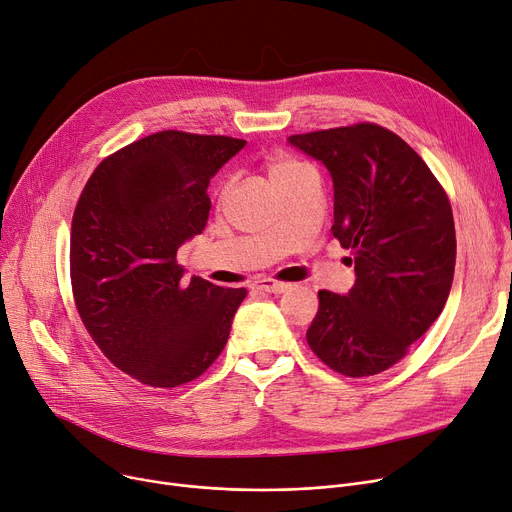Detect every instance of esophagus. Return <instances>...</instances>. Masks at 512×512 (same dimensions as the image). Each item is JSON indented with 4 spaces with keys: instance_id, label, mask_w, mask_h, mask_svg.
Returning a JSON list of instances; mask_svg holds the SVG:
<instances>
[{
    "instance_id": "obj_1",
    "label": "esophagus",
    "mask_w": 512,
    "mask_h": 512,
    "mask_svg": "<svg viewBox=\"0 0 512 512\" xmlns=\"http://www.w3.org/2000/svg\"><path fill=\"white\" fill-rule=\"evenodd\" d=\"M257 290L267 292V294H282V292L288 290V284L276 282V280H271V278H263V280L257 282Z\"/></svg>"
}]
</instances>
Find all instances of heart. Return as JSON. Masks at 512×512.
I'll return each instance as SVG.
<instances>
[{
	"mask_svg": "<svg viewBox=\"0 0 512 512\" xmlns=\"http://www.w3.org/2000/svg\"><path fill=\"white\" fill-rule=\"evenodd\" d=\"M302 168H306V166L300 164L296 158H292L288 154H276V156H271L269 162H267V173H269V179L274 185L294 177L296 173H300Z\"/></svg>",
	"mask_w": 512,
	"mask_h": 512,
	"instance_id": "b5f03b06",
	"label": "heart"
}]
</instances>
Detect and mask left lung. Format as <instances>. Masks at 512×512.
<instances>
[{
    "mask_svg": "<svg viewBox=\"0 0 512 512\" xmlns=\"http://www.w3.org/2000/svg\"><path fill=\"white\" fill-rule=\"evenodd\" d=\"M333 181L331 232L352 249L348 294L319 292L306 331L335 372L370 377L399 362L445 306L455 274V224L447 193L393 131L358 123L290 135Z\"/></svg>",
    "mask_w": 512,
    "mask_h": 512,
    "instance_id": "left-lung-1",
    "label": "left lung"
}]
</instances>
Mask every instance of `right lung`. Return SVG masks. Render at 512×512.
<instances>
[{
  "label": "right lung",
  "instance_id": "obj_1",
  "mask_svg": "<svg viewBox=\"0 0 512 512\" xmlns=\"http://www.w3.org/2000/svg\"><path fill=\"white\" fill-rule=\"evenodd\" d=\"M245 144L160 131L102 160L80 195L70 243L78 313L102 354L144 385L197 379L228 342L247 290L185 282L177 251L206 228L210 179Z\"/></svg>",
  "mask_w": 512,
  "mask_h": 512
}]
</instances>
